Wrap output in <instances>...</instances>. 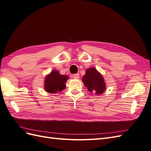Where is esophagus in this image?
Segmentation results:
<instances>
[{"label":"esophagus","mask_w":151,"mask_h":151,"mask_svg":"<svg viewBox=\"0 0 151 151\" xmlns=\"http://www.w3.org/2000/svg\"><path fill=\"white\" fill-rule=\"evenodd\" d=\"M72 77L74 79H79V74H76L72 76Z\"/></svg>","instance_id":"obj_1"}]
</instances>
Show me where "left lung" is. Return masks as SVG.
<instances>
[{"label":"left lung","instance_id":"obj_1","mask_svg":"<svg viewBox=\"0 0 151 151\" xmlns=\"http://www.w3.org/2000/svg\"><path fill=\"white\" fill-rule=\"evenodd\" d=\"M83 82L90 93L99 95L106 90V83L103 77L94 67H91L86 70L83 77Z\"/></svg>","mask_w":151,"mask_h":151}]
</instances>
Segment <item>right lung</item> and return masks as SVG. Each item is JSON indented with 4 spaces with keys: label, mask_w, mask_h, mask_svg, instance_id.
Masks as SVG:
<instances>
[{
    "label": "right lung",
    "mask_w": 151,
    "mask_h": 151,
    "mask_svg": "<svg viewBox=\"0 0 151 151\" xmlns=\"http://www.w3.org/2000/svg\"><path fill=\"white\" fill-rule=\"evenodd\" d=\"M68 79L66 75H61L58 70H53L45 77V89L49 93H57L65 88V83Z\"/></svg>",
    "instance_id": "1"
}]
</instances>
